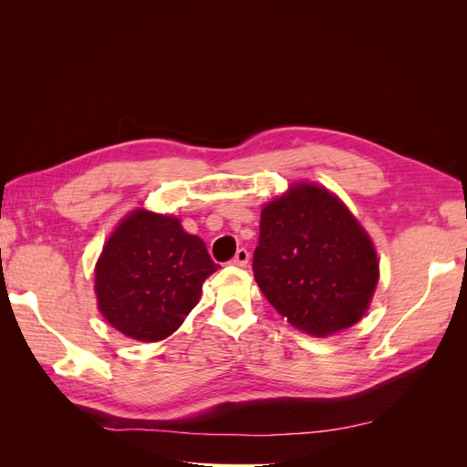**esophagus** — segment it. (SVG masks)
I'll return each instance as SVG.
<instances>
[{
  "instance_id": "obj_1",
  "label": "esophagus",
  "mask_w": 467,
  "mask_h": 467,
  "mask_svg": "<svg viewBox=\"0 0 467 467\" xmlns=\"http://www.w3.org/2000/svg\"><path fill=\"white\" fill-rule=\"evenodd\" d=\"M235 266H245L249 263V251L247 249H237L235 257L230 261Z\"/></svg>"
}]
</instances>
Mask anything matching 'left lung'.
<instances>
[{"mask_svg":"<svg viewBox=\"0 0 467 467\" xmlns=\"http://www.w3.org/2000/svg\"><path fill=\"white\" fill-rule=\"evenodd\" d=\"M253 275L296 329L327 337L362 319L379 263L370 235L333 192L294 182L261 210Z\"/></svg>","mask_w":467,"mask_h":467,"instance_id":"left-lung-1","label":"left lung"}]
</instances>
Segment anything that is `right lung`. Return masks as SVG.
Returning <instances> with one entry per match:
<instances>
[{
  "mask_svg": "<svg viewBox=\"0 0 467 467\" xmlns=\"http://www.w3.org/2000/svg\"><path fill=\"white\" fill-rule=\"evenodd\" d=\"M220 265L175 216L134 210L112 232L95 265L97 306L122 335L161 341L199 304L202 282Z\"/></svg>",
  "mask_w": 467,
  "mask_h": 467,
  "instance_id": "obj_1",
  "label": "right lung"
}]
</instances>
